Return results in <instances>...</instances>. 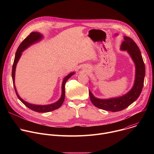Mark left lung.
I'll use <instances>...</instances> for the list:
<instances>
[{"mask_svg":"<svg viewBox=\"0 0 154 154\" xmlns=\"http://www.w3.org/2000/svg\"><path fill=\"white\" fill-rule=\"evenodd\" d=\"M121 50L127 51L135 64V79L134 86L127 94L118 97L101 99L95 97L89 91L90 97L93 104L96 107L113 112L121 111L135 102L140 96L144 85L145 65L140 50L135 41L128 36L124 37Z\"/></svg>","mask_w":154,"mask_h":154,"instance_id":"obj_1","label":"left lung"}]
</instances>
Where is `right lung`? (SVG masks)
<instances>
[{
    "label": "right lung",
    "instance_id": "add662e5",
    "mask_svg": "<svg viewBox=\"0 0 154 154\" xmlns=\"http://www.w3.org/2000/svg\"><path fill=\"white\" fill-rule=\"evenodd\" d=\"M42 38V35L40 34L38 32H32L23 42L20 43V45L18 47L17 51L16 52L15 57H14V63L13 64V68H12V79H13V86H14V88L16 92V94L18 97V99L23 102L26 106H27L29 108L31 109L32 110L38 112V113H46V112H52L53 110H55V109L60 108L61 105L63 104L64 97H65V84L66 82H67V80L72 75L74 74V72H71L69 74H68L66 77H65L63 79V83H62V93H61V96L60 99L56 102L49 104V105H34V104H31L29 103L26 101H24L23 99H21L20 97L18 95L16 87H15V84H14V77H15V71H16V64L22 55V52H23L26 49H27L28 47L31 46L35 42H36L39 41H40Z\"/></svg>",
    "mask_w": 154,
    "mask_h": 154
}]
</instances>
